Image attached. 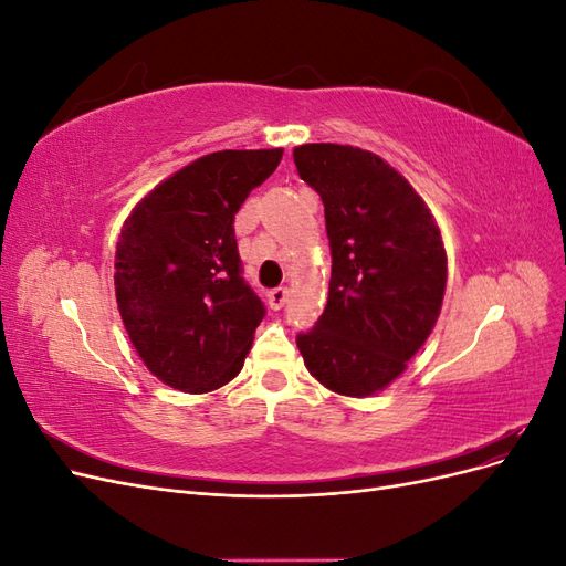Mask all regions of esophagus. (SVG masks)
Segmentation results:
<instances>
[{"label":"esophagus","mask_w":566,"mask_h":566,"mask_svg":"<svg viewBox=\"0 0 566 566\" xmlns=\"http://www.w3.org/2000/svg\"><path fill=\"white\" fill-rule=\"evenodd\" d=\"M269 306L273 312H279V310H283L285 306V302H287V297H290V293H287V287H273V290H269Z\"/></svg>","instance_id":"obj_1"}]
</instances>
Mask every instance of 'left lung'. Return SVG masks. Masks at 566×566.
<instances>
[{"instance_id": "obj_1", "label": "left lung", "mask_w": 566, "mask_h": 566, "mask_svg": "<svg viewBox=\"0 0 566 566\" xmlns=\"http://www.w3.org/2000/svg\"><path fill=\"white\" fill-rule=\"evenodd\" d=\"M293 158L323 200L333 256L328 304L297 347L321 385L368 397L397 380L432 333L447 250L413 186L375 153L304 144Z\"/></svg>"}]
</instances>
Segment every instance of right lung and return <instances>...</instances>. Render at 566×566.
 I'll list each match as a JSON object with an SVG mask.
<instances>
[{"instance_id": "obj_1", "label": "right lung", "mask_w": 566, "mask_h": 566, "mask_svg": "<svg viewBox=\"0 0 566 566\" xmlns=\"http://www.w3.org/2000/svg\"><path fill=\"white\" fill-rule=\"evenodd\" d=\"M281 158V148L210 153L153 188L125 221L117 310L165 385L202 394L241 373L266 306L243 279L233 219Z\"/></svg>"}]
</instances>
